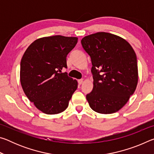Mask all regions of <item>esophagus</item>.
<instances>
[{
  "label": "esophagus",
  "mask_w": 154,
  "mask_h": 154,
  "mask_svg": "<svg viewBox=\"0 0 154 154\" xmlns=\"http://www.w3.org/2000/svg\"><path fill=\"white\" fill-rule=\"evenodd\" d=\"M82 83H83V79H79V80H78V83H79V85H81Z\"/></svg>",
  "instance_id": "obj_1"
}]
</instances>
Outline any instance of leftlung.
I'll return each mask as SVG.
<instances>
[{
  "mask_svg": "<svg viewBox=\"0 0 154 154\" xmlns=\"http://www.w3.org/2000/svg\"><path fill=\"white\" fill-rule=\"evenodd\" d=\"M81 43L92 64L94 87L86 95L90 106L99 113L117 112L126 105L137 85L133 48L124 38L104 32L85 36Z\"/></svg>",
  "mask_w": 154,
  "mask_h": 154,
  "instance_id": "left-lung-1",
  "label": "left lung"
}]
</instances>
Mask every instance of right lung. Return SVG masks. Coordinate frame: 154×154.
Listing matches in <instances>:
<instances>
[{
    "label": "right lung",
    "mask_w": 154,
    "mask_h": 154,
    "mask_svg": "<svg viewBox=\"0 0 154 154\" xmlns=\"http://www.w3.org/2000/svg\"><path fill=\"white\" fill-rule=\"evenodd\" d=\"M77 37L56 35L31 43L20 63V82L26 96L38 110L57 114L69 106L77 82L62 72L66 56L77 43Z\"/></svg>",
    "instance_id": "1"
}]
</instances>
